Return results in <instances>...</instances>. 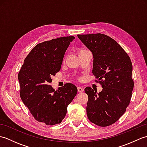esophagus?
I'll return each instance as SVG.
<instances>
[{
    "label": "esophagus",
    "instance_id": "1",
    "mask_svg": "<svg viewBox=\"0 0 147 147\" xmlns=\"http://www.w3.org/2000/svg\"><path fill=\"white\" fill-rule=\"evenodd\" d=\"M78 92H83V91H84V89L83 88H82V87H80V86H78Z\"/></svg>",
    "mask_w": 147,
    "mask_h": 147
}]
</instances>
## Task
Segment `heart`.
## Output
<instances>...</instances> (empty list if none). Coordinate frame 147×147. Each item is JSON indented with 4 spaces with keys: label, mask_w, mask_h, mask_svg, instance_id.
Returning <instances> with one entry per match:
<instances>
[{
    "label": "heart",
    "mask_w": 147,
    "mask_h": 147,
    "mask_svg": "<svg viewBox=\"0 0 147 147\" xmlns=\"http://www.w3.org/2000/svg\"><path fill=\"white\" fill-rule=\"evenodd\" d=\"M85 51H85V50H82V51H80L79 52V54H80V53H82V52H85Z\"/></svg>",
    "instance_id": "1"
}]
</instances>
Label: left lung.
<instances>
[{"label":"left lung","mask_w":147,"mask_h":147,"mask_svg":"<svg viewBox=\"0 0 147 147\" xmlns=\"http://www.w3.org/2000/svg\"><path fill=\"white\" fill-rule=\"evenodd\" d=\"M93 56L92 73L103 88L96 90L87 86L86 113L96 125L105 127L119 120L126 111L132 96L134 82L129 55L116 41L101 33L78 35Z\"/></svg>","instance_id":"1"}]
</instances>
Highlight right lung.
I'll return each instance as SVG.
<instances>
[{"label": "right lung", "mask_w": 147, "mask_h": 147, "mask_svg": "<svg viewBox=\"0 0 147 147\" xmlns=\"http://www.w3.org/2000/svg\"><path fill=\"white\" fill-rule=\"evenodd\" d=\"M74 39L73 36L60 37L37 44L18 73L22 101L35 120L46 125L61 123L77 94L78 89L72 83H65L56 91L50 85L51 77L60 71L65 52Z\"/></svg>", "instance_id": "right-lung-1"}]
</instances>
